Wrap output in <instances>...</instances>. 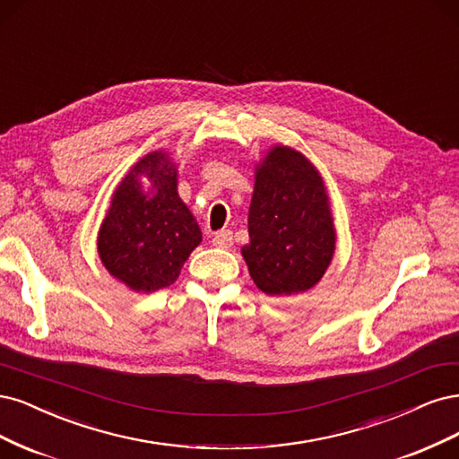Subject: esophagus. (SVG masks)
Segmentation results:
<instances>
[{"label": "esophagus", "mask_w": 459, "mask_h": 459, "mask_svg": "<svg viewBox=\"0 0 459 459\" xmlns=\"http://www.w3.org/2000/svg\"><path fill=\"white\" fill-rule=\"evenodd\" d=\"M212 244L215 247H223V249L230 247L232 246V232L230 230H219V232H215Z\"/></svg>", "instance_id": "obj_1"}]
</instances>
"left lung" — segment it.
<instances>
[{
  "instance_id": "left-lung-1",
  "label": "left lung",
  "mask_w": 459,
  "mask_h": 459,
  "mask_svg": "<svg viewBox=\"0 0 459 459\" xmlns=\"http://www.w3.org/2000/svg\"><path fill=\"white\" fill-rule=\"evenodd\" d=\"M242 257L255 286L273 298L315 288L335 254L328 188L305 154L273 144L255 164Z\"/></svg>"
}]
</instances>
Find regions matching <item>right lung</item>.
<instances>
[{
	"label": "right lung",
	"instance_id": "right-lung-1",
	"mask_svg": "<svg viewBox=\"0 0 459 459\" xmlns=\"http://www.w3.org/2000/svg\"><path fill=\"white\" fill-rule=\"evenodd\" d=\"M177 177L169 152L143 156L116 186L100 223V263L131 291L171 286L202 242L198 221L177 192Z\"/></svg>",
	"mask_w": 459,
	"mask_h": 459
}]
</instances>
